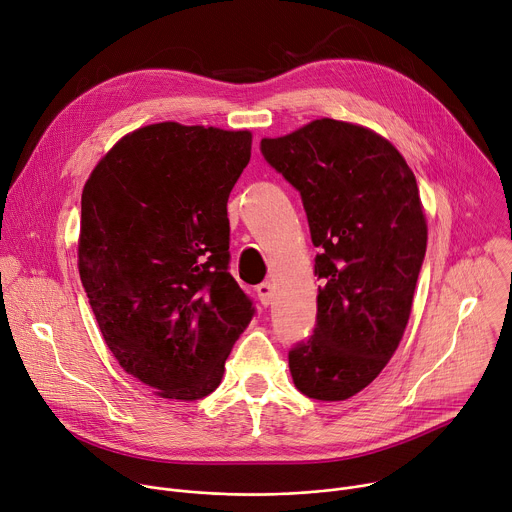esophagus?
<instances>
[{
	"label": "esophagus",
	"mask_w": 512,
	"mask_h": 512,
	"mask_svg": "<svg viewBox=\"0 0 512 512\" xmlns=\"http://www.w3.org/2000/svg\"><path fill=\"white\" fill-rule=\"evenodd\" d=\"M257 296H259V302L263 306H269L271 304V298H273V288L269 282H263L257 286Z\"/></svg>",
	"instance_id": "34e87169"
}]
</instances>
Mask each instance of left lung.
<instances>
[{
  "instance_id": "1",
  "label": "left lung",
  "mask_w": 512,
  "mask_h": 512,
  "mask_svg": "<svg viewBox=\"0 0 512 512\" xmlns=\"http://www.w3.org/2000/svg\"><path fill=\"white\" fill-rule=\"evenodd\" d=\"M261 155L298 190L318 247L316 324L288 353L294 384L347 400L380 376L410 316L427 251L414 173L380 134L331 118L263 138Z\"/></svg>"
}]
</instances>
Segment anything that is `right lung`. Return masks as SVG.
Instances as JSON below:
<instances>
[{"instance_id": "obj_1", "label": "right lung", "mask_w": 512, "mask_h": 512, "mask_svg": "<svg viewBox=\"0 0 512 512\" xmlns=\"http://www.w3.org/2000/svg\"><path fill=\"white\" fill-rule=\"evenodd\" d=\"M251 132L161 122L124 136L81 194L79 275L120 367L200 400L255 316L228 273L226 202Z\"/></svg>"}]
</instances>
